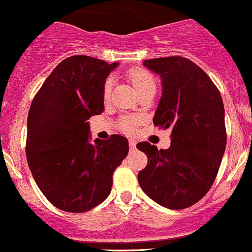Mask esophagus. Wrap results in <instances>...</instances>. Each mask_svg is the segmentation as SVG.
Here are the masks:
<instances>
[{"instance_id": "34e87169", "label": "esophagus", "mask_w": 252, "mask_h": 252, "mask_svg": "<svg viewBox=\"0 0 252 252\" xmlns=\"http://www.w3.org/2000/svg\"><path fill=\"white\" fill-rule=\"evenodd\" d=\"M135 146H137V142L134 139H129V148H130V151H135Z\"/></svg>"}]
</instances>
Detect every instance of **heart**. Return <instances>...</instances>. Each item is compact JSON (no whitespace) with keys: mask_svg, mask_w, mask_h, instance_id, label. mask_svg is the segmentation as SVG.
<instances>
[{"mask_svg":"<svg viewBox=\"0 0 252 252\" xmlns=\"http://www.w3.org/2000/svg\"><path fill=\"white\" fill-rule=\"evenodd\" d=\"M129 80L131 81L133 84V87L135 88L138 93L140 90H143L144 88L149 87V85H156L154 83L153 76L149 74V72L144 71L142 69H133L129 71L128 74ZM112 88H113V79H108L104 84V99H108L110 96V93H112ZM139 123V118L137 117H124L122 118L121 122H119V128L124 131H133L135 129V126H138Z\"/></svg>","mask_w":252,"mask_h":252,"instance_id":"b5f03b06","label":"heart"}]
</instances>
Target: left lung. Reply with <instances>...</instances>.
<instances>
[{"instance_id": "8db88e82", "label": "left lung", "mask_w": 252, "mask_h": 252, "mask_svg": "<svg viewBox=\"0 0 252 252\" xmlns=\"http://www.w3.org/2000/svg\"><path fill=\"white\" fill-rule=\"evenodd\" d=\"M143 65L162 80L153 124L171 128L172 142L168 149L138 143L148 158L138 182L158 205L182 210L198 202L214 185L226 148L225 108L216 85L193 61L169 56Z\"/></svg>"}]
</instances>
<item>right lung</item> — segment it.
I'll return each mask as SVG.
<instances>
[{
  "mask_svg": "<svg viewBox=\"0 0 252 252\" xmlns=\"http://www.w3.org/2000/svg\"><path fill=\"white\" fill-rule=\"evenodd\" d=\"M118 63L65 59L35 95L27 117L26 157L36 185L55 207L81 214L109 196L113 172L129 151L113 134L92 140L89 119L104 110V84Z\"/></svg>",
  "mask_w": 252,
  "mask_h": 252,
  "instance_id": "add662e5",
  "label": "right lung"
}]
</instances>
